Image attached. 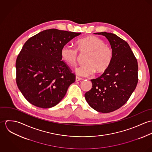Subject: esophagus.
Wrapping results in <instances>:
<instances>
[{"label":"esophagus","instance_id":"1","mask_svg":"<svg viewBox=\"0 0 152 152\" xmlns=\"http://www.w3.org/2000/svg\"><path fill=\"white\" fill-rule=\"evenodd\" d=\"M81 80H82V78H80V77H75V81H76V82L80 81H81Z\"/></svg>","mask_w":152,"mask_h":152}]
</instances>
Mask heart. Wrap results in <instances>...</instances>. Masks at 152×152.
I'll return each mask as SVG.
<instances>
[{
    "label": "heart",
    "mask_w": 152,
    "mask_h": 152,
    "mask_svg": "<svg viewBox=\"0 0 152 152\" xmlns=\"http://www.w3.org/2000/svg\"><path fill=\"white\" fill-rule=\"evenodd\" d=\"M80 54H86L85 64L75 69L78 76L88 77L96 71L98 74L105 72L110 65L113 58L112 48L96 36H88L77 42V47L68 44L63 46L61 57L65 63L70 66L76 64Z\"/></svg>",
    "instance_id": "b5f03b06"
}]
</instances>
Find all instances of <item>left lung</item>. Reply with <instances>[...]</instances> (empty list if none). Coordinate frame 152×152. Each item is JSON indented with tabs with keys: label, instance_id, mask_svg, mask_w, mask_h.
Returning a JSON list of instances; mask_svg holds the SVG:
<instances>
[{
	"label": "left lung",
	"instance_id": "8db88e82",
	"mask_svg": "<svg viewBox=\"0 0 152 152\" xmlns=\"http://www.w3.org/2000/svg\"><path fill=\"white\" fill-rule=\"evenodd\" d=\"M95 34L108 39L113 55L108 69L99 77L91 80L92 87L85 98L92 108L109 113L123 106L134 91L138 82L137 61L128 43L116 34Z\"/></svg>",
	"mask_w": 152,
	"mask_h": 152
}]
</instances>
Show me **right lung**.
Returning <instances> with one entry per match:
<instances>
[{"label": "right lung", "instance_id": "add662e5", "mask_svg": "<svg viewBox=\"0 0 152 152\" xmlns=\"http://www.w3.org/2000/svg\"><path fill=\"white\" fill-rule=\"evenodd\" d=\"M80 34L51 28L40 32L24 43L16 60V83L30 104L50 108L64 97L75 76L61 61V50Z\"/></svg>", "mask_w": 152, "mask_h": 152}]
</instances>
